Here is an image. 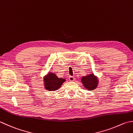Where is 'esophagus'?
Here are the masks:
<instances>
[{"label":"esophagus","mask_w":133,"mask_h":133,"mask_svg":"<svg viewBox=\"0 0 133 133\" xmlns=\"http://www.w3.org/2000/svg\"><path fill=\"white\" fill-rule=\"evenodd\" d=\"M69 79L70 81H74L75 80V77H72V76H70L69 77Z\"/></svg>","instance_id":"esophagus-1"}]
</instances>
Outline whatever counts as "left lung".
<instances>
[{
  "label": "left lung",
  "mask_w": 133,
  "mask_h": 133,
  "mask_svg": "<svg viewBox=\"0 0 133 133\" xmlns=\"http://www.w3.org/2000/svg\"><path fill=\"white\" fill-rule=\"evenodd\" d=\"M81 82L86 89L89 90L95 89L98 84V78L93 73L87 75V76L82 77Z\"/></svg>",
  "instance_id": "1"
}]
</instances>
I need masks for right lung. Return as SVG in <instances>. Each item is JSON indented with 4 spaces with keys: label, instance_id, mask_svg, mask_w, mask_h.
Masks as SVG:
<instances>
[{
    "label": "right lung",
    "instance_id": "obj_1",
    "mask_svg": "<svg viewBox=\"0 0 133 133\" xmlns=\"http://www.w3.org/2000/svg\"><path fill=\"white\" fill-rule=\"evenodd\" d=\"M66 79L58 78L54 72H49L44 78V87L49 91H55L59 89Z\"/></svg>",
    "mask_w": 133,
    "mask_h": 133
}]
</instances>
